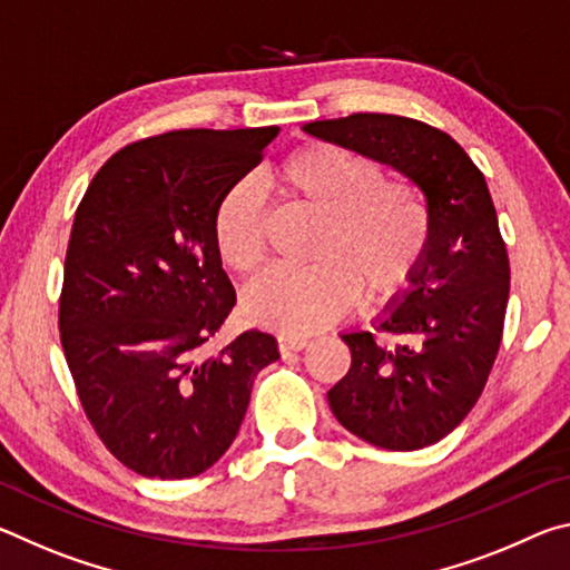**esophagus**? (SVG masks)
<instances>
[{
  "mask_svg": "<svg viewBox=\"0 0 570 570\" xmlns=\"http://www.w3.org/2000/svg\"><path fill=\"white\" fill-rule=\"evenodd\" d=\"M308 342L298 340V336H278V352L282 354H292V352H302L306 350Z\"/></svg>",
  "mask_w": 570,
  "mask_h": 570,
  "instance_id": "esophagus-1",
  "label": "esophagus"
}]
</instances>
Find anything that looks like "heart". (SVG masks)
Instances as JSON below:
<instances>
[{"label":"heart","instance_id":"obj_1","mask_svg":"<svg viewBox=\"0 0 570 570\" xmlns=\"http://www.w3.org/2000/svg\"><path fill=\"white\" fill-rule=\"evenodd\" d=\"M284 196L320 218L314 266L272 272L240 302L246 322L282 336H308L354 306L387 302L412 282L430 240V214L420 190L387 180L370 156L336 142H306L272 168ZM214 246L228 272L254 276L266 262V216L258 193L236 183L214 210Z\"/></svg>","mask_w":570,"mask_h":570}]
</instances>
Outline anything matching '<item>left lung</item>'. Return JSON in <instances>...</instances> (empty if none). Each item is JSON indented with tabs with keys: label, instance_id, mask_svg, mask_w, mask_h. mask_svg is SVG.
<instances>
[{
	"label": "left lung",
	"instance_id": "8db88e82",
	"mask_svg": "<svg viewBox=\"0 0 570 570\" xmlns=\"http://www.w3.org/2000/svg\"><path fill=\"white\" fill-rule=\"evenodd\" d=\"M304 132L370 156L422 190L430 240L407 292L372 332H342L352 366L326 392L334 417L384 450H420L475 407L493 370L510 294L508 250L485 176L448 132L402 115L354 112Z\"/></svg>",
	"mask_w": 570,
	"mask_h": 570
}]
</instances>
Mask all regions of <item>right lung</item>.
<instances>
[{"label": "right lung", "instance_id": "1", "mask_svg": "<svg viewBox=\"0 0 570 570\" xmlns=\"http://www.w3.org/2000/svg\"><path fill=\"white\" fill-rule=\"evenodd\" d=\"M272 128L173 130L105 163L77 206L65 256L60 340L85 414L125 468L183 480L236 440L272 334L200 356L236 292L214 246V210L258 166Z\"/></svg>", "mask_w": 570, "mask_h": 570}]
</instances>
